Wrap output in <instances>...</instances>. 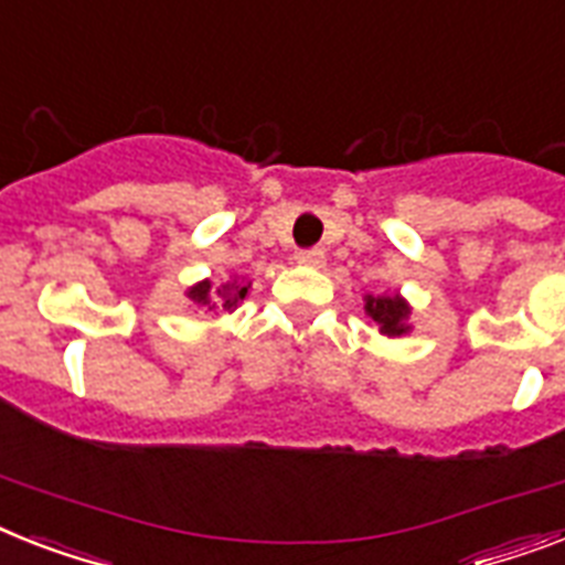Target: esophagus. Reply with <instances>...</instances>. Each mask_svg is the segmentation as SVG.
Here are the masks:
<instances>
[{"label": "esophagus", "mask_w": 565, "mask_h": 565, "mask_svg": "<svg viewBox=\"0 0 565 565\" xmlns=\"http://www.w3.org/2000/svg\"><path fill=\"white\" fill-rule=\"evenodd\" d=\"M298 264H305V267H322L324 264V252L322 249H298L296 252Z\"/></svg>", "instance_id": "esophagus-1"}]
</instances>
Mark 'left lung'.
<instances>
[{
  "label": "left lung",
  "mask_w": 565,
  "mask_h": 565,
  "mask_svg": "<svg viewBox=\"0 0 565 565\" xmlns=\"http://www.w3.org/2000/svg\"><path fill=\"white\" fill-rule=\"evenodd\" d=\"M365 313L380 324V330L386 333V337H401L406 333V316H409V307L406 301L397 296H369L365 298Z\"/></svg>",
  "instance_id": "left-lung-1"
}]
</instances>
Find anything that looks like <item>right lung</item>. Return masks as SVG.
<instances>
[{"instance_id": "obj_1", "label": "right lung", "mask_w": 565, "mask_h": 565, "mask_svg": "<svg viewBox=\"0 0 565 565\" xmlns=\"http://www.w3.org/2000/svg\"><path fill=\"white\" fill-rule=\"evenodd\" d=\"M246 292H249L246 284H226L223 290H217L214 301H211V281H203L188 290V298H194L196 305H209V310H214L217 305L223 307V310H232V307H237V301L246 298Z\"/></svg>"}]
</instances>
